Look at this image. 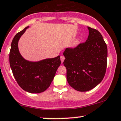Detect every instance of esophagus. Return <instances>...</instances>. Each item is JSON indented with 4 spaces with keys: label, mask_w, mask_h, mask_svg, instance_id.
Wrapping results in <instances>:
<instances>
[{
    "label": "esophagus",
    "mask_w": 121,
    "mask_h": 121,
    "mask_svg": "<svg viewBox=\"0 0 121 121\" xmlns=\"http://www.w3.org/2000/svg\"><path fill=\"white\" fill-rule=\"evenodd\" d=\"M61 58V63H63V62H64V60H65V57L64 56H61L60 57Z\"/></svg>",
    "instance_id": "1"
}]
</instances>
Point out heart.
<instances>
[{
	"label": "heart",
	"mask_w": 121,
	"mask_h": 121,
	"mask_svg": "<svg viewBox=\"0 0 121 121\" xmlns=\"http://www.w3.org/2000/svg\"><path fill=\"white\" fill-rule=\"evenodd\" d=\"M78 44V39H76V40H75L74 41H73V44H72V46H76Z\"/></svg>",
	"instance_id": "obj_1"
}]
</instances>
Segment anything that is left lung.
<instances>
[{"label":"left lung","instance_id":"left-lung-1","mask_svg":"<svg viewBox=\"0 0 121 121\" xmlns=\"http://www.w3.org/2000/svg\"><path fill=\"white\" fill-rule=\"evenodd\" d=\"M89 36L85 43L63 53L68 83L76 91H87L102 81L107 68V47L101 34L87 26Z\"/></svg>","mask_w":121,"mask_h":121}]
</instances>
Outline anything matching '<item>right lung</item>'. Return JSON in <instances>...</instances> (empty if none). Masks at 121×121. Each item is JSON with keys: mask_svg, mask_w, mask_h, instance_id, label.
Returning <instances> with one entry per match:
<instances>
[{"mask_svg": "<svg viewBox=\"0 0 121 121\" xmlns=\"http://www.w3.org/2000/svg\"><path fill=\"white\" fill-rule=\"evenodd\" d=\"M29 26L17 33L11 44L9 60L14 77L19 86L27 92L40 93L50 86L56 71L61 64L60 56L30 61L21 56L18 41Z\"/></svg>", "mask_w": 121, "mask_h": 121, "instance_id": "obj_1", "label": "right lung"}]
</instances>
